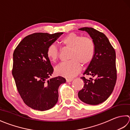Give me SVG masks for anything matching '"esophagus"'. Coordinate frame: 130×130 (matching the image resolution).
I'll return each mask as SVG.
<instances>
[{
	"label": "esophagus",
	"mask_w": 130,
	"mask_h": 130,
	"mask_svg": "<svg viewBox=\"0 0 130 130\" xmlns=\"http://www.w3.org/2000/svg\"><path fill=\"white\" fill-rule=\"evenodd\" d=\"M72 80H73L72 78H67L66 79V82H67V83H70V82L72 81Z\"/></svg>",
	"instance_id": "esophagus-1"
}]
</instances>
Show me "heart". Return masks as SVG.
<instances>
[{"instance_id": "1", "label": "heart", "mask_w": 130, "mask_h": 130, "mask_svg": "<svg viewBox=\"0 0 130 130\" xmlns=\"http://www.w3.org/2000/svg\"><path fill=\"white\" fill-rule=\"evenodd\" d=\"M61 43L71 50L67 62H62L57 66L55 72L57 75L67 78L75 76L81 69L80 63L83 65L89 64L94 57L95 47L92 40L87 37L70 33L63 38ZM47 58L53 62H55L59 57V52L57 46L52 44L47 47Z\"/></svg>"}]
</instances>
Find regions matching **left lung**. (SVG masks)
I'll list each match as a JSON object with an SVG mask.
<instances>
[{
    "instance_id": "1",
    "label": "left lung",
    "mask_w": 130,
    "mask_h": 130,
    "mask_svg": "<svg viewBox=\"0 0 130 130\" xmlns=\"http://www.w3.org/2000/svg\"><path fill=\"white\" fill-rule=\"evenodd\" d=\"M89 34L95 47L94 57L81 78L84 82L83 89L78 92L82 102L90 105H98L105 101L113 91L117 80L116 52L104 34L91 27L79 28Z\"/></svg>"
}]
</instances>
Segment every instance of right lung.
<instances>
[{
    "mask_svg": "<svg viewBox=\"0 0 130 130\" xmlns=\"http://www.w3.org/2000/svg\"><path fill=\"white\" fill-rule=\"evenodd\" d=\"M63 32L35 33L27 36L13 53L12 75L18 91L25 104L32 109H51L58 100V88L66 79L50 78L53 68L46 55L47 49Z\"/></svg>",
    "mask_w": 130,
    "mask_h": 130,
    "instance_id": "1",
    "label": "right lung"
}]
</instances>
